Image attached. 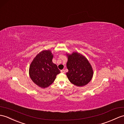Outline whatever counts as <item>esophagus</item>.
<instances>
[{
    "instance_id": "1",
    "label": "esophagus",
    "mask_w": 124,
    "mask_h": 124,
    "mask_svg": "<svg viewBox=\"0 0 124 124\" xmlns=\"http://www.w3.org/2000/svg\"><path fill=\"white\" fill-rule=\"evenodd\" d=\"M61 72L62 73H65V70H61Z\"/></svg>"
}]
</instances>
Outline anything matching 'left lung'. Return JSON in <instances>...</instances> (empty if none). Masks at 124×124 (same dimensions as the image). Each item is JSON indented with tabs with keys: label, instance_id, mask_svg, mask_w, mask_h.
<instances>
[{
	"label": "left lung",
	"instance_id": "obj_1",
	"mask_svg": "<svg viewBox=\"0 0 124 124\" xmlns=\"http://www.w3.org/2000/svg\"><path fill=\"white\" fill-rule=\"evenodd\" d=\"M67 76L72 83L78 87L84 86L90 81L93 70L88 60L80 53L73 52L68 55Z\"/></svg>",
	"mask_w": 124,
	"mask_h": 124
}]
</instances>
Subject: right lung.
<instances>
[{
	"instance_id": "1",
	"label": "right lung",
	"mask_w": 124,
	"mask_h": 124,
	"mask_svg": "<svg viewBox=\"0 0 124 124\" xmlns=\"http://www.w3.org/2000/svg\"><path fill=\"white\" fill-rule=\"evenodd\" d=\"M53 55L50 50L43 51L37 54L30 67V76L39 87L45 88L55 80L60 73L57 65L52 62Z\"/></svg>"
}]
</instances>
